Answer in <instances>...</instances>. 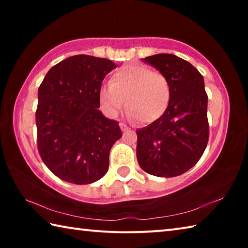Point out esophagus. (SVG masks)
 <instances>
[{
    "instance_id": "1",
    "label": "esophagus",
    "mask_w": 248,
    "mask_h": 248,
    "mask_svg": "<svg viewBox=\"0 0 248 248\" xmlns=\"http://www.w3.org/2000/svg\"><path fill=\"white\" fill-rule=\"evenodd\" d=\"M119 125H120V129H121V131H123V132H124V131H128V129H129V127H128V125H127V124L121 123V124H119Z\"/></svg>"
}]
</instances>
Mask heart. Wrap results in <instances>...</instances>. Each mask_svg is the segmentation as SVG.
I'll list each match as a JSON object with an SVG mask.
<instances>
[{"mask_svg":"<svg viewBox=\"0 0 248 248\" xmlns=\"http://www.w3.org/2000/svg\"><path fill=\"white\" fill-rule=\"evenodd\" d=\"M171 86L165 74L142 65H124L112 73L99 92V102L108 116L116 117L124 106L128 117L142 124L162 118L170 104Z\"/></svg>","mask_w":248,"mask_h":248,"instance_id":"heart-1","label":"heart"}]
</instances>
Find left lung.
<instances>
[{
  "mask_svg": "<svg viewBox=\"0 0 248 248\" xmlns=\"http://www.w3.org/2000/svg\"><path fill=\"white\" fill-rule=\"evenodd\" d=\"M142 61L166 75L171 98L162 118L137 130V158L148 174L175 177L196 165L208 144V95L203 77L175 54H154Z\"/></svg>",
  "mask_w": 248,
  "mask_h": 248,
  "instance_id": "left-lung-1",
  "label": "left lung"
}]
</instances>
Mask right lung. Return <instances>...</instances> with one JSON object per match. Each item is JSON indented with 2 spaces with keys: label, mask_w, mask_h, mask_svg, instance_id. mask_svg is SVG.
<instances>
[{
  "label": "right lung",
  "mask_w": 248,
  "mask_h": 248,
  "mask_svg": "<svg viewBox=\"0 0 248 248\" xmlns=\"http://www.w3.org/2000/svg\"><path fill=\"white\" fill-rule=\"evenodd\" d=\"M117 65L86 54L52 66L38 90L37 145L46 166L64 182L86 185L107 173L109 152L123 133L98 110L103 79Z\"/></svg>",
  "instance_id": "1"
}]
</instances>
